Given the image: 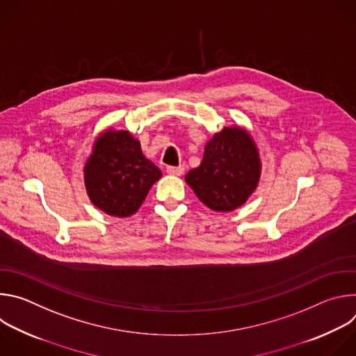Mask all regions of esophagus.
Here are the masks:
<instances>
[{
    "instance_id": "esophagus-1",
    "label": "esophagus",
    "mask_w": 356,
    "mask_h": 356,
    "mask_svg": "<svg viewBox=\"0 0 356 356\" xmlns=\"http://www.w3.org/2000/svg\"><path fill=\"white\" fill-rule=\"evenodd\" d=\"M166 172H168L169 175H172V176H180V175H183L184 168H183V166H169V168L166 169Z\"/></svg>"
}]
</instances>
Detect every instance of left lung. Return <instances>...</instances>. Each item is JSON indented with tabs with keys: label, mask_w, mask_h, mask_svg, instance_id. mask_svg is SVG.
I'll list each match as a JSON object with an SVG mask.
<instances>
[{
	"label": "left lung",
	"mask_w": 356,
	"mask_h": 356,
	"mask_svg": "<svg viewBox=\"0 0 356 356\" xmlns=\"http://www.w3.org/2000/svg\"><path fill=\"white\" fill-rule=\"evenodd\" d=\"M262 173L259 149L239 125L224 127L204 146L200 166L191 169L186 183L202 204L218 213L243 206L257 190Z\"/></svg>",
	"instance_id": "8db88e82"
}]
</instances>
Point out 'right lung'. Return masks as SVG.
Instances as JSON below:
<instances>
[{
    "instance_id": "1",
    "label": "right lung",
    "mask_w": 356,
    "mask_h": 356,
    "mask_svg": "<svg viewBox=\"0 0 356 356\" xmlns=\"http://www.w3.org/2000/svg\"><path fill=\"white\" fill-rule=\"evenodd\" d=\"M84 186L92 204L111 217L134 216L162 172L142 154L129 131L99 132L83 168Z\"/></svg>"
}]
</instances>
